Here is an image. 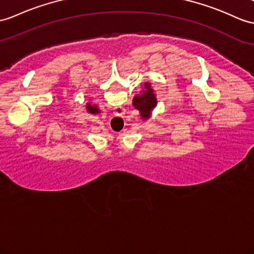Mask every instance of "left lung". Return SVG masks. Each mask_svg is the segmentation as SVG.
Here are the masks:
<instances>
[{
	"label": "left lung",
	"instance_id": "8db88e82",
	"mask_svg": "<svg viewBox=\"0 0 254 254\" xmlns=\"http://www.w3.org/2000/svg\"><path fill=\"white\" fill-rule=\"evenodd\" d=\"M132 106L140 112L142 121H146L150 119L152 111L157 106L156 92L153 89L152 84L150 82L144 83L141 94L133 97Z\"/></svg>",
	"mask_w": 254,
	"mask_h": 254
}]
</instances>
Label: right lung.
Masks as SVG:
<instances>
[{"label":"right lung","instance_id":"right-lung-1","mask_svg":"<svg viewBox=\"0 0 254 254\" xmlns=\"http://www.w3.org/2000/svg\"><path fill=\"white\" fill-rule=\"evenodd\" d=\"M86 110H87V112H88L89 114L96 115V114H98V113H100V110H99L97 104H92L91 102L86 104Z\"/></svg>","mask_w":254,"mask_h":254}]
</instances>
